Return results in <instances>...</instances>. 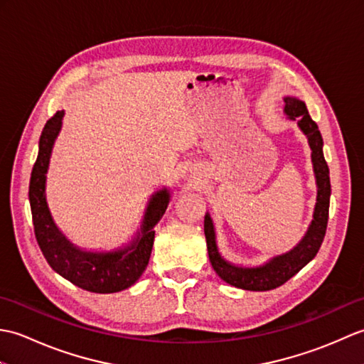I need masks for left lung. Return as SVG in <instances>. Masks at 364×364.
Returning <instances> with one entry per match:
<instances>
[{"label":"left lung","mask_w":364,"mask_h":364,"mask_svg":"<svg viewBox=\"0 0 364 364\" xmlns=\"http://www.w3.org/2000/svg\"><path fill=\"white\" fill-rule=\"evenodd\" d=\"M284 112L289 115L292 120H297L300 129L304 131L308 137V142L313 150V166L316 173V181H318V203L314 208V215L310 228H308L305 237L297 244V247L288 253L280 255L270 259L267 264L261 267H237L230 264L223 259L215 245L214 227L210 214L205 215V236L208 245V255L210 261L223 282L233 284L236 288L247 291H270L278 286L284 284L286 282L296 275L301 267H305L310 262L316 253L319 252L321 244L323 241L327 231L328 222V206H330V173L328 166L323 158L322 151V136L321 131L316 125V122L308 114L306 105L297 98H284Z\"/></svg>","instance_id":"left-lung-1"}]
</instances>
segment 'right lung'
Listing matches in <instances>:
<instances>
[{
    "label": "right lung",
    "mask_w": 364,
    "mask_h": 364,
    "mask_svg": "<svg viewBox=\"0 0 364 364\" xmlns=\"http://www.w3.org/2000/svg\"><path fill=\"white\" fill-rule=\"evenodd\" d=\"M64 111H58L45 123L38 154L29 181V203L37 244L45 259L59 275L90 292L111 294L134 284L149 264L154 225L164 215L168 203V192L159 191L146 208L141 233L125 249L109 253H92L76 249L59 233L50 215L45 200V173L48 170L51 149L60 129Z\"/></svg>",
    "instance_id": "1"
}]
</instances>
